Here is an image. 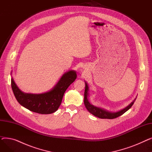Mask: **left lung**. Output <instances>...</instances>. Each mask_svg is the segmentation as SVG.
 I'll return each instance as SVG.
<instances>
[{"mask_svg": "<svg viewBox=\"0 0 152 152\" xmlns=\"http://www.w3.org/2000/svg\"><path fill=\"white\" fill-rule=\"evenodd\" d=\"M85 84H86V87H85L84 100V105L87 108V110H88L91 113H92L95 116H97L101 119H114L122 115L126 112V111H127L129 109L131 108V107L134 104V102L135 101V100H136V98H135L128 106H127L126 108H123V110H121L120 111H118L117 112H110V111H108L103 108L92 105L89 102L88 99H87V97L89 96V93H88L89 87L86 82H85Z\"/></svg>", "mask_w": 152, "mask_h": 152, "instance_id": "8db88e82", "label": "left lung"}]
</instances>
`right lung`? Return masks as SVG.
Segmentation results:
<instances>
[{"label":"right lung","mask_w":152,"mask_h":152,"mask_svg":"<svg viewBox=\"0 0 152 152\" xmlns=\"http://www.w3.org/2000/svg\"><path fill=\"white\" fill-rule=\"evenodd\" d=\"M76 77L75 71H69L62 76L52 89L39 94L23 92L16 85L13 78L11 79V86L15 97L21 105L39 114H51L58 110L64 94Z\"/></svg>","instance_id":"add662e5"}]
</instances>
